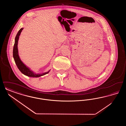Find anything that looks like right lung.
<instances>
[{
	"mask_svg": "<svg viewBox=\"0 0 126 126\" xmlns=\"http://www.w3.org/2000/svg\"><path fill=\"white\" fill-rule=\"evenodd\" d=\"M24 29L23 28H21L20 30L18 31L16 37L15 38V44H14V48H13V58L14 60L15 61V63L16 65V66H17L19 70L22 72V73H23L24 75L29 77L31 78H39L40 77L42 76H44L47 74H48V73H49V70L48 72H45V73H43L42 74H36L33 71H32V70H31L28 67H27L26 66L24 63L22 61V60H21L19 54H18V42L19 38V36L20 35V34L22 31V30Z\"/></svg>",
	"mask_w": 126,
	"mask_h": 126,
	"instance_id": "obj_1",
	"label": "right lung"
}]
</instances>
